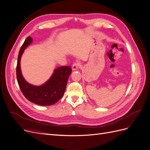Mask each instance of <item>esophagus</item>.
Returning a JSON list of instances; mask_svg holds the SVG:
<instances>
[{
  "label": "esophagus",
  "mask_w": 150,
  "mask_h": 150,
  "mask_svg": "<svg viewBox=\"0 0 150 150\" xmlns=\"http://www.w3.org/2000/svg\"><path fill=\"white\" fill-rule=\"evenodd\" d=\"M79 66H80V64H79V62H74L73 64H72V70L73 71H74V70H77L78 69V68L79 67Z\"/></svg>",
  "instance_id": "obj_1"
}]
</instances>
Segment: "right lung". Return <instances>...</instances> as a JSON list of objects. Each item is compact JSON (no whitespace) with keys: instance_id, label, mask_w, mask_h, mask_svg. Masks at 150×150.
<instances>
[{"instance_id":"right-lung-1","label":"right lung","mask_w":150,"mask_h":150,"mask_svg":"<svg viewBox=\"0 0 150 150\" xmlns=\"http://www.w3.org/2000/svg\"><path fill=\"white\" fill-rule=\"evenodd\" d=\"M33 39L28 37L21 47L17 59L16 75L18 84L22 94L32 103L40 106H50L57 103L62 97L66 88L67 79L71 74L70 66H61L54 71L52 76L41 86H33L28 83L22 75L21 58L24 49L30 45Z\"/></svg>"}]
</instances>
